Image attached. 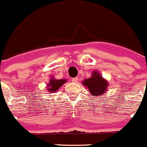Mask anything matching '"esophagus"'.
<instances>
[{
  "mask_svg": "<svg viewBox=\"0 0 147 147\" xmlns=\"http://www.w3.org/2000/svg\"><path fill=\"white\" fill-rule=\"evenodd\" d=\"M78 80V78H72V81L73 82V83H77Z\"/></svg>",
  "mask_w": 147,
  "mask_h": 147,
  "instance_id": "obj_1",
  "label": "esophagus"
}]
</instances>
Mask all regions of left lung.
<instances>
[{
  "mask_svg": "<svg viewBox=\"0 0 147 147\" xmlns=\"http://www.w3.org/2000/svg\"><path fill=\"white\" fill-rule=\"evenodd\" d=\"M82 83L88 88L90 94L96 96L104 95L109 86L107 81L104 79L101 74L98 73L96 70L94 71L92 76L83 80Z\"/></svg>",
  "mask_w": 147,
  "mask_h": 147,
  "instance_id": "left-lung-1",
  "label": "left lung"
}]
</instances>
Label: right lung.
<instances>
[{
  "mask_svg": "<svg viewBox=\"0 0 147 147\" xmlns=\"http://www.w3.org/2000/svg\"><path fill=\"white\" fill-rule=\"evenodd\" d=\"M67 82V80L65 79H61V80H57L54 78L51 77V80L49 81V83L47 85L48 87V93H55L56 91L59 90L62 85Z\"/></svg>",
  "mask_w": 147,
  "mask_h": 147,
  "instance_id": "add662e5",
  "label": "right lung"
}]
</instances>
